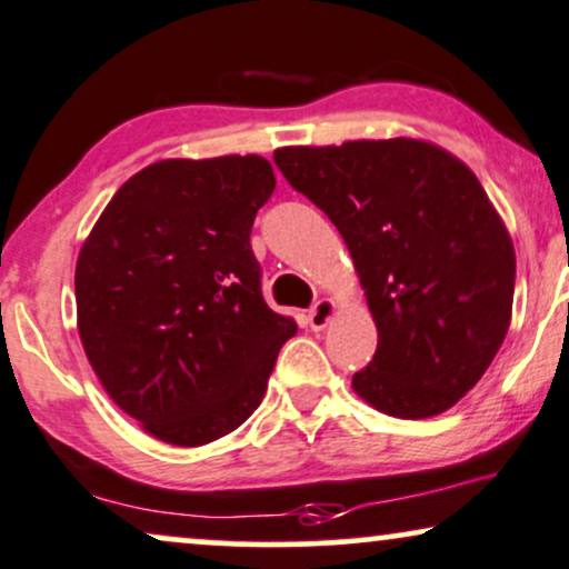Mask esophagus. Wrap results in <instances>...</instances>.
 <instances>
[{"mask_svg":"<svg viewBox=\"0 0 569 569\" xmlns=\"http://www.w3.org/2000/svg\"><path fill=\"white\" fill-rule=\"evenodd\" d=\"M331 318H333V302H331V299H320V302H315L310 307V312H307V323H310L312 331H323Z\"/></svg>","mask_w":569,"mask_h":569,"instance_id":"1","label":"esophagus"}]
</instances>
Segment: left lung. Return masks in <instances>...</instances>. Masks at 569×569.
Instances as JSON below:
<instances>
[{"instance_id":"1","label":"left lung","mask_w":569,"mask_h":569,"mask_svg":"<svg viewBox=\"0 0 569 569\" xmlns=\"http://www.w3.org/2000/svg\"><path fill=\"white\" fill-rule=\"evenodd\" d=\"M272 159L337 224L360 272L379 347L355 392L397 419L456 406L501 350L515 299V246L480 180L406 137Z\"/></svg>"}]
</instances>
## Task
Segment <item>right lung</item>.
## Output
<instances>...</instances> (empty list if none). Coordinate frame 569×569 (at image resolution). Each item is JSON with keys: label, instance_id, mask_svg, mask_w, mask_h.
<instances>
[{"label": "right lung", "instance_id": "add662e5", "mask_svg": "<svg viewBox=\"0 0 569 569\" xmlns=\"http://www.w3.org/2000/svg\"><path fill=\"white\" fill-rule=\"evenodd\" d=\"M276 190L262 156L159 161L116 190L77 262L79 337L124 413L163 442L230 435L297 333L262 297L251 224Z\"/></svg>", "mask_w": 569, "mask_h": 569}]
</instances>
